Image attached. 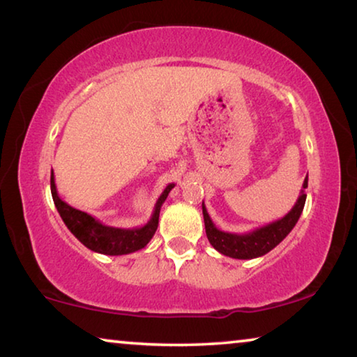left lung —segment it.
Listing matches in <instances>:
<instances>
[{
	"label": "left lung",
	"mask_w": 357,
	"mask_h": 357,
	"mask_svg": "<svg viewBox=\"0 0 357 357\" xmlns=\"http://www.w3.org/2000/svg\"><path fill=\"white\" fill-rule=\"evenodd\" d=\"M307 184H309V178L304 179L298 202L294 203V206L285 217L243 234L222 231V229L217 228L214 225V222L211 220L208 209L204 206L203 202L202 206L204 228H206V236L211 245H213L217 252H220L222 255L236 259H252L266 255V253L273 250L275 245H279L282 241L288 236L296 223H298L305 204Z\"/></svg>",
	"instance_id": "left-lung-1"
}]
</instances>
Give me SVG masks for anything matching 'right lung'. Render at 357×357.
I'll list each match as a JSON object with an SVG mask.
<instances>
[{
	"label": "right lung",
	"instance_id": "1",
	"mask_svg": "<svg viewBox=\"0 0 357 357\" xmlns=\"http://www.w3.org/2000/svg\"><path fill=\"white\" fill-rule=\"evenodd\" d=\"M173 187V183L168 184L164 192L160 193V197L157 198L155 202L153 214H151V219L144 223L143 227L116 228L105 225V223H102L100 220L96 219V217L89 215L88 213H83L80 209L72 208L70 204L63 202L58 195L53 170L50 176L53 202H55L58 213L61 215L66 227L69 228V231L74 234L84 247H88L89 250L112 257L128 255V253H134L143 249V247H146L151 238L154 236L157 225H159V214L162 204L167 200L168 193H170Z\"/></svg>",
	"mask_w": 357,
	"mask_h": 357
}]
</instances>
